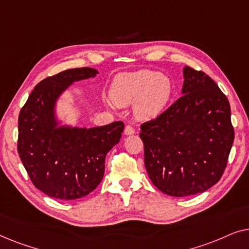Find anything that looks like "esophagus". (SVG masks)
<instances>
[{
  "instance_id": "34e87169",
  "label": "esophagus",
  "mask_w": 249,
  "mask_h": 249,
  "mask_svg": "<svg viewBox=\"0 0 249 249\" xmlns=\"http://www.w3.org/2000/svg\"><path fill=\"white\" fill-rule=\"evenodd\" d=\"M135 134V129L131 127V125H125L124 127V135H132Z\"/></svg>"
}]
</instances>
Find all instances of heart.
Masks as SVG:
<instances>
[{"mask_svg":"<svg viewBox=\"0 0 249 249\" xmlns=\"http://www.w3.org/2000/svg\"><path fill=\"white\" fill-rule=\"evenodd\" d=\"M171 94V80L152 70L120 73L111 86V98L118 107H129L136 102L134 112L139 120H151L161 114Z\"/></svg>","mask_w":249,"mask_h":249,"instance_id":"b5f03b06","label":"heart"}]
</instances>
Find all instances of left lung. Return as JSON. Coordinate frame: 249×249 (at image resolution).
Returning <instances> with one entry per match:
<instances>
[{"mask_svg": "<svg viewBox=\"0 0 249 249\" xmlns=\"http://www.w3.org/2000/svg\"><path fill=\"white\" fill-rule=\"evenodd\" d=\"M183 86L168 110L141 125L145 168L166 195L203 193L222 177L234 138L230 104L203 71L183 68Z\"/></svg>", "mask_w": 249, "mask_h": 249, "instance_id": "1", "label": "left lung"}]
</instances>
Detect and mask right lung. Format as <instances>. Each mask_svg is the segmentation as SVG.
I'll list each match as a JSON object with an SVG mask.
<instances>
[{
	"label": "right lung",
	"mask_w": 249,
	"mask_h": 249,
	"mask_svg": "<svg viewBox=\"0 0 249 249\" xmlns=\"http://www.w3.org/2000/svg\"><path fill=\"white\" fill-rule=\"evenodd\" d=\"M97 70L76 68L47 77L30 93L18 119V153L34 186L47 196L72 200L88 195L104 176L105 156L117 145L124 122L94 128L59 125L55 104L74 81Z\"/></svg>",
	"instance_id": "obj_1"
}]
</instances>
